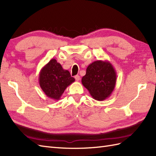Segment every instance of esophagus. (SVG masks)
Listing matches in <instances>:
<instances>
[{"label":"esophagus","mask_w":156,"mask_h":156,"mask_svg":"<svg viewBox=\"0 0 156 156\" xmlns=\"http://www.w3.org/2000/svg\"><path fill=\"white\" fill-rule=\"evenodd\" d=\"M74 78H75L76 80V81H79V80H80V76H78V75L75 76Z\"/></svg>","instance_id":"obj_1"}]
</instances>
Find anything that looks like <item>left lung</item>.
I'll use <instances>...</instances> for the list:
<instances>
[{
	"instance_id": "8db88e82",
	"label": "left lung",
	"mask_w": 156,
	"mask_h": 156,
	"mask_svg": "<svg viewBox=\"0 0 156 156\" xmlns=\"http://www.w3.org/2000/svg\"><path fill=\"white\" fill-rule=\"evenodd\" d=\"M116 78V72L110 62L96 60L87 67L82 83L94 99L102 101L114 91Z\"/></svg>"
}]
</instances>
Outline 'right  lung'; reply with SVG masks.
Segmentation results:
<instances>
[{
  "mask_svg": "<svg viewBox=\"0 0 156 156\" xmlns=\"http://www.w3.org/2000/svg\"><path fill=\"white\" fill-rule=\"evenodd\" d=\"M39 84L42 91L50 98L58 100L64 90L75 81L70 72L63 69L56 59H51L39 73Z\"/></svg>",
  "mask_w": 156,
  "mask_h": 156,
  "instance_id": "1",
  "label": "right lung"
}]
</instances>
